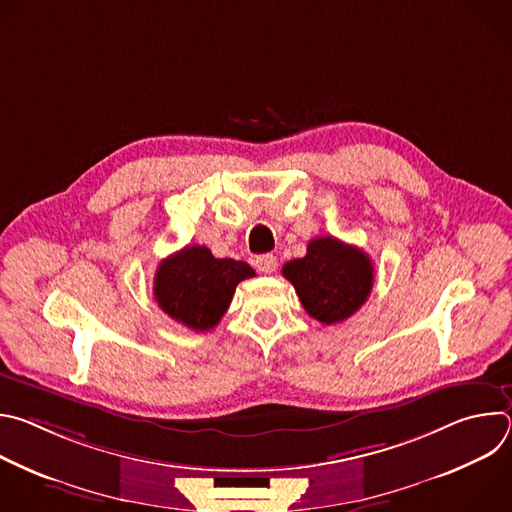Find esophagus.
Segmentation results:
<instances>
[{
  "label": "esophagus",
  "instance_id": "esophagus-1",
  "mask_svg": "<svg viewBox=\"0 0 512 512\" xmlns=\"http://www.w3.org/2000/svg\"><path fill=\"white\" fill-rule=\"evenodd\" d=\"M255 265H257V269H259L261 273H273L275 267H277V257L271 255V253L259 255L257 261H255Z\"/></svg>",
  "mask_w": 512,
  "mask_h": 512
}]
</instances>
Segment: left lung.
Instances as JSON below:
<instances>
[{
	"label": "left lung",
	"instance_id": "obj_1",
	"mask_svg": "<svg viewBox=\"0 0 512 512\" xmlns=\"http://www.w3.org/2000/svg\"><path fill=\"white\" fill-rule=\"evenodd\" d=\"M281 273L296 287L304 310L328 326L358 312L375 279L369 255L334 237L312 239L306 257L287 261Z\"/></svg>",
	"mask_w": 512,
	"mask_h": 512
}]
</instances>
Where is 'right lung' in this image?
<instances>
[{"label": "right lung", "mask_w": 512, "mask_h": 512, "mask_svg": "<svg viewBox=\"0 0 512 512\" xmlns=\"http://www.w3.org/2000/svg\"><path fill=\"white\" fill-rule=\"evenodd\" d=\"M253 275L245 261L216 259L206 247L192 245L158 265L154 296L172 320L206 332L229 310L237 285Z\"/></svg>", "instance_id": "obj_1"}]
</instances>
